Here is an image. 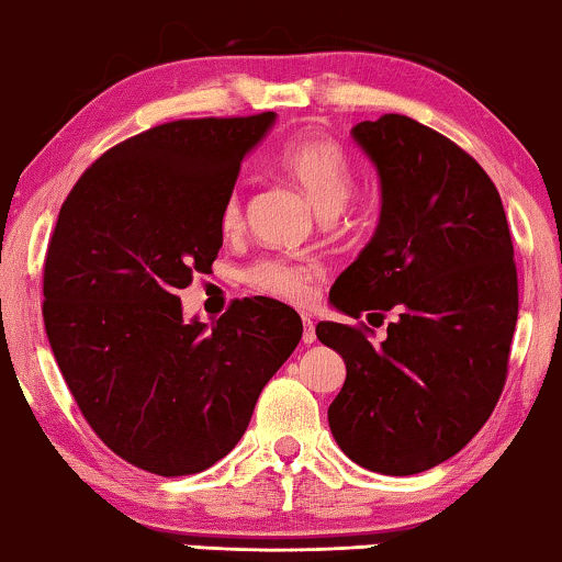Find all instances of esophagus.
Returning <instances> with one entry per match:
<instances>
[{"instance_id": "1", "label": "esophagus", "mask_w": 562, "mask_h": 562, "mask_svg": "<svg viewBox=\"0 0 562 562\" xmlns=\"http://www.w3.org/2000/svg\"><path fill=\"white\" fill-rule=\"evenodd\" d=\"M302 322H304V333H302V340H304L306 345H312L314 340H317V333H314V322H312L310 317H302Z\"/></svg>"}]
</instances>
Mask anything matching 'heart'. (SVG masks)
<instances>
[{
  "label": "heart",
  "instance_id": "heart-1",
  "mask_svg": "<svg viewBox=\"0 0 562 562\" xmlns=\"http://www.w3.org/2000/svg\"><path fill=\"white\" fill-rule=\"evenodd\" d=\"M279 166L306 191L319 214H335L342 210L352 194V160L340 143L319 130H310L283 145L279 153ZM222 229L233 233L243 225V196L233 189L222 204ZM314 271L304 263L283 258H263L243 271V281L260 294L302 302L310 294Z\"/></svg>",
  "mask_w": 562,
  "mask_h": 562
}]
</instances>
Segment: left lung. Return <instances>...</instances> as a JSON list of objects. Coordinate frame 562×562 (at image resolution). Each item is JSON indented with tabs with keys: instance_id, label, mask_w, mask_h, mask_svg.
Wrapping results in <instances>:
<instances>
[{
	"instance_id": "left-lung-1",
	"label": "left lung",
	"mask_w": 562,
	"mask_h": 562,
	"mask_svg": "<svg viewBox=\"0 0 562 562\" xmlns=\"http://www.w3.org/2000/svg\"><path fill=\"white\" fill-rule=\"evenodd\" d=\"M352 137L381 176V220L329 302L352 319L398 317L381 345L368 327L319 322V342L348 368L327 419L358 465L412 475L463 450L502 396L517 263L494 181L450 137L404 114L360 122Z\"/></svg>"
}]
</instances>
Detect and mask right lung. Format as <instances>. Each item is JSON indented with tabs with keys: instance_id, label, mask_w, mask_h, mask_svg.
<instances>
[{
	"instance_id": "right-lung-1",
	"label": "right lung",
	"mask_w": 562,
	"mask_h": 562,
	"mask_svg": "<svg viewBox=\"0 0 562 562\" xmlns=\"http://www.w3.org/2000/svg\"><path fill=\"white\" fill-rule=\"evenodd\" d=\"M273 120L145 130L97 158L58 212L43 268L53 356L99 440L148 473L225 458L302 340L299 314L276 299H237L212 329L183 319L179 299L212 271L222 204Z\"/></svg>"
}]
</instances>
